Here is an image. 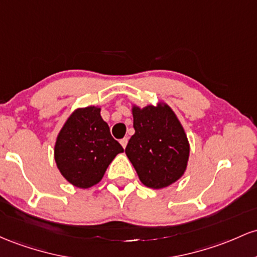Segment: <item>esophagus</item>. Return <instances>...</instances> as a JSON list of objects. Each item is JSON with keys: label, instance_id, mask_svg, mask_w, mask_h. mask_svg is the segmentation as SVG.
<instances>
[{"label": "esophagus", "instance_id": "obj_1", "mask_svg": "<svg viewBox=\"0 0 257 257\" xmlns=\"http://www.w3.org/2000/svg\"><path fill=\"white\" fill-rule=\"evenodd\" d=\"M127 142H128V140L126 137L122 138V140H120V144H121V146H122L123 149H125L126 146H127Z\"/></svg>", "mask_w": 257, "mask_h": 257}]
</instances>
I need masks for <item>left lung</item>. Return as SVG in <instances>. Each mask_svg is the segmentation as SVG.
I'll use <instances>...</instances> for the list:
<instances>
[{
  "label": "left lung",
  "mask_w": 257,
  "mask_h": 257,
  "mask_svg": "<svg viewBox=\"0 0 257 257\" xmlns=\"http://www.w3.org/2000/svg\"><path fill=\"white\" fill-rule=\"evenodd\" d=\"M135 135L125 153L141 182L161 189L182 177L189 158V143L180 120L165 103L132 106Z\"/></svg>",
  "instance_id": "8db88e82"
}]
</instances>
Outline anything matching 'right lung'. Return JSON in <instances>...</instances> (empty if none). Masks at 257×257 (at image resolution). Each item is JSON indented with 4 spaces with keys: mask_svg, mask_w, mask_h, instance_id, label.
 I'll return each mask as SVG.
<instances>
[{
    "mask_svg": "<svg viewBox=\"0 0 257 257\" xmlns=\"http://www.w3.org/2000/svg\"><path fill=\"white\" fill-rule=\"evenodd\" d=\"M122 152L100 116V108L91 105L76 109L65 121L54 146V160L69 183L85 189L99 182Z\"/></svg>",
    "mask_w": 257,
    "mask_h": 257,
    "instance_id": "1",
    "label": "right lung"
}]
</instances>
